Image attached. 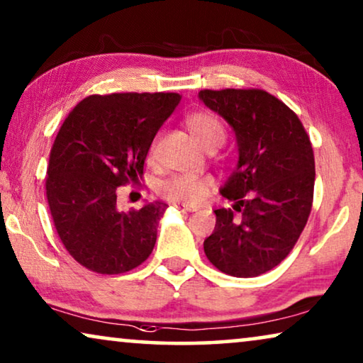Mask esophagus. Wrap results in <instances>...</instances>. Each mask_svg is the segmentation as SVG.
I'll list each match as a JSON object with an SVG mask.
<instances>
[{
	"instance_id": "34e87169",
	"label": "esophagus",
	"mask_w": 363,
	"mask_h": 363,
	"mask_svg": "<svg viewBox=\"0 0 363 363\" xmlns=\"http://www.w3.org/2000/svg\"><path fill=\"white\" fill-rule=\"evenodd\" d=\"M177 208V210H180V211H185V213H193V211H196V208L195 206H190V205H180V203H175V205H173Z\"/></svg>"
}]
</instances>
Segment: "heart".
Listing matches in <instances>:
<instances>
[{"label":"heart","mask_w":363,"mask_h":363,"mask_svg":"<svg viewBox=\"0 0 363 363\" xmlns=\"http://www.w3.org/2000/svg\"><path fill=\"white\" fill-rule=\"evenodd\" d=\"M186 128L205 150H216L226 140V127L215 113L200 111L186 117ZM213 182L196 175H173L160 185V193L172 203L198 205L210 195Z\"/></svg>","instance_id":"heart-1"}]
</instances>
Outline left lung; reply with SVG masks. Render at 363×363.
<instances>
[{"label":"left lung","mask_w":363,"mask_h":363,"mask_svg":"<svg viewBox=\"0 0 363 363\" xmlns=\"http://www.w3.org/2000/svg\"><path fill=\"white\" fill-rule=\"evenodd\" d=\"M200 99L236 133L240 162L221 188L235 201L215 210L203 247L216 269L235 277L271 271L296 246L314 200L315 163L304 125L262 89H203Z\"/></svg>","instance_id":"1"}]
</instances>
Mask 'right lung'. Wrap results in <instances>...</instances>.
Instances as JSON below:
<instances>
[{
	"label": "right lung",
	"instance_id": "add662e5",
	"mask_svg": "<svg viewBox=\"0 0 363 363\" xmlns=\"http://www.w3.org/2000/svg\"><path fill=\"white\" fill-rule=\"evenodd\" d=\"M180 101L177 92L96 94L62 122L46 196L59 240L86 269L122 274L152 255L167 205L118 211L117 188L140 183L153 138Z\"/></svg>",
	"mask_w": 363,
	"mask_h": 363
}]
</instances>
